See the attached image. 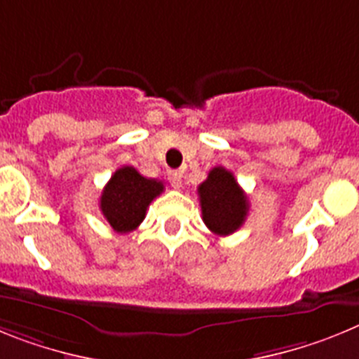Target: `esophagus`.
Returning a JSON list of instances; mask_svg holds the SVG:
<instances>
[{
  "mask_svg": "<svg viewBox=\"0 0 359 359\" xmlns=\"http://www.w3.org/2000/svg\"><path fill=\"white\" fill-rule=\"evenodd\" d=\"M168 180L175 189L182 188V173L180 171H168Z\"/></svg>",
  "mask_w": 359,
  "mask_h": 359,
  "instance_id": "1",
  "label": "esophagus"
}]
</instances>
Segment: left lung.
I'll return each instance as SVG.
<instances>
[{"label":"left lung","instance_id":"left-lung-1","mask_svg":"<svg viewBox=\"0 0 359 359\" xmlns=\"http://www.w3.org/2000/svg\"><path fill=\"white\" fill-rule=\"evenodd\" d=\"M202 220L218 236L231 235L245 222L249 202L235 175L226 168L217 166L198 186Z\"/></svg>","mask_w":359,"mask_h":359}]
</instances>
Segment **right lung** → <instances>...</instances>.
<instances>
[{
    "label": "right lung",
    "instance_id": "add662e5",
    "mask_svg": "<svg viewBox=\"0 0 359 359\" xmlns=\"http://www.w3.org/2000/svg\"><path fill=\"white\" fill-rule=\"evenodd\" d=\"M164 191L161 180L142 177L133 166L115 171L102 189L99 208L114 231L132 233L144 220L146 210Z\"/></svg>",
    "mask_w": 359,
    "mask_h": 359
}]
</instances>
